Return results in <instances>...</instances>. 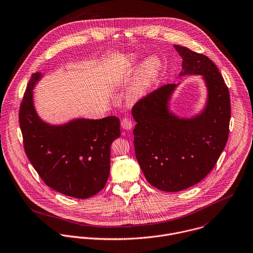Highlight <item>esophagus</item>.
<instances>
[{
  "label": "esophagus",
  "instance_id": "obj_1",
  "mask_svg": "<svg viewBox=\"0 0 253 253\" xmlns=\"http://www.w3.org/2000/svg\"><path fill=\"white\" fill-rule=\"evenodd\" d=\"M121 126L125 129H131L132 126H133V123L129 118H124L121 121Z\"/></svg>",
  "mask_w": 253,
  "mask_h": 253
}]
</instances>
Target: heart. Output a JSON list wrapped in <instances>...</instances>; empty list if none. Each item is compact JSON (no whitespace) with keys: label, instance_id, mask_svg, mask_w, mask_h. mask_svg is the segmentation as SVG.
<instances>
[{"label":"heart","instance_id":"1","mask_svg":"<svg viewBox=\"0 0 253 253\" xmlns=\"http://www.w3.org/2000/svg\"><path fill=\"white\" fill-rule=\"evenodd\" d=\"M161 69V61L156 56H151L144 62L131 90V97L133 99H138L146 93L158 78ZM119 76H114L115 80Z\"/></svg>","mask_w":253,"mask_h":253}]
</instances>
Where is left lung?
I'll return each mask as SVG.
<instances>
[{"instance_id": "left-lung-1", "label": "left lung", "mask_w": 253, "mask_h": 253, "mask_svg": "<svg viewBox=\"0 0 253 253\" xmlns=\"http://www.w3.org/2000/svg\"><path fill=\"white\" fill-rule=\"evenodd\" d=\"M182 58L179 76L199 75L208 88L204 111L192 119L169 113L168 102L175 84L163 85L135 103L137 123L133 144L147 181L168 192L180 191L202 180L216 165L229 137V88L216 65L205 55L178 45Z\"/></svg>"}]
</instances>
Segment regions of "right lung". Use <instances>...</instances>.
<instances>
[{"label": "right lung", "mask_w": 253, "mask_h": 253, "mask_svg": "<svg viewBox=\"0 0 253 253\" xmlns=\"http://www.w3.org/2000/svg\"><path fill=\"white\" fill-rule=\"evenodd\" d=\"M40 78V73L32 75L19 107L24 151L49 187L75 198L91 197L108 180L111 144L121 135L120 120L110 116L63 126L44 123L33 106L32 90Z\"/></svg>", "instance_id": "1"}]
</instances>
